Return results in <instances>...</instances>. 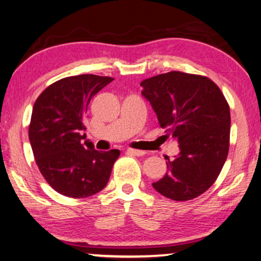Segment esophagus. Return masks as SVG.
<instances>
[{"label":"esophagus","mask_w":261,"mask_h":261,"mask_svg":"<svg viewBox=\"0 0 261 261\" xmlns=\"http://www.w3.org/2000/svg\"><path fill=\"white\" fill-rule=\"evenodd\" d=\"M127 153L130 154V155H134V156H142V155H144V151H143V150L132 149V148H128Z\"/></svg>","instance_id":"1"}]
</instances>
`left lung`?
Here are the masks:
<instances>
[{
	"instance_id": "left-lung-1",
	"label": "left lung",
	"mask_w": 261,
	"mask_h": 261,
	"mask_svg": "<svg viewBox=\"0 0 261 261\" xmlns=\"http://www.w3.org/2000/svg\"><path fill=\"white\" fill-rule=\"evenodd\" d=\"M141 94L150 102L179 153L154 189L172 200L198 197L215 183L228 153L230 107L206 77L171 71L144 79Z\"/></svg>"
}]
</instances>
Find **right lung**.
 Listing matches in <instances>:
<instances>
[{
  "mask_svg": "<svg viewBox=\"0 0 261 261\" xmlns=\"http://www.w3.org/2000/svg\"><path fill=\"white\" fill-rule=\"evenodd\" d=\"M111 77L79 74L46 87L35 101L29 140L36 163L46 182L64 196L89 197L110 179L119 149L99 151L82 135L93 95L113 82Z\"/></svg>",
  "mask_w": 261,
  "mask_h": 261,
  "instance_id": "obj_1",
  "label": "right lung"
}]
</instances>
